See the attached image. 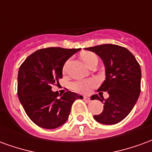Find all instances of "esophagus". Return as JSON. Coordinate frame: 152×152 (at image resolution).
Segmentation results:
<instances>
[{
    "mask_svg": "<svg viewBox=\"0 0 152 152\" xmlns=\"http://www.w3.org/2000/svg\"><path fill=\"white\" fill-rule=\"evenodd\" d=\"M83 99H84V100H85V101L87 102H90V99H89V97H87V96H83Z\"/></svg>",
    "mask_w": 152,
    "mask_h": 152,
    "instance_id": "1",
    "label": "esophagus"
}]
</instances>
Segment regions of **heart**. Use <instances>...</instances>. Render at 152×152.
Wrapping results in <instances>:
<instances>
[{
	"label": "heart",
	"mask_w": 152,
	"mask_h": 152,
	"mask_svg": "<svg viewBox=\"0 0 152 152\" xmlns=\"http://www.w3.org/2000/svg\"><path fill=\"white\" fill-rule=\"evenodd\" d=\"M81 58L86 63V65H88L89 66L94 63H98V57H97V55L95 53H91V52H87V53H85L84 54H82ZM66 66H67V63L63 66V72H66ZM97 85H98V81L96 80L89 79L76 80L75 82L72 83L71 86L76 92L87 94V93L90 92Z\"/></svg>",
	"instance_id": "obj_1"
}]
</instances>
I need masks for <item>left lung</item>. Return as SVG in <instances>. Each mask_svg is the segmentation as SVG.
Masks as SVG:
<instances>
[{"label":"left lung","mask_w":152,"mask_h":152,"mask_svg":"<svg viewBox=\"0 0 152 152\" xmlns=\"http://www.w3.org/2000/svg\"><path fill=\"white\" fill-rule=\"evenodd\" d=\"M98 54L105 65L106 80L99 90L109 94L104 101L103 111L94 118L103 124H117L134 108L141 91V68L139 63L129 50L117 45L104 44L86 48Z\"/></svg>","instance_id":"obj_1"}]
</instances>
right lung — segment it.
<instances>
[{
	"mask_svg": "<svg viewBox=\"0 0 152 152\" xmlns=\"http://www.w3.org/2000/svg\"><path fill=\"white\" fill-rule=\"evenodd\" d=\"M80 49L50 47L37 50L25 59L18 74V96L31 121L44 129H56L67 120L72 105L83 97L67 91L53 92L52 85L63 77V67Z\"/></svg>",
	"mask_w": 152,
	"mask_h": 152,
	"instance_id": "obj_1",
	"label": "right lung"
}]
</instances>
